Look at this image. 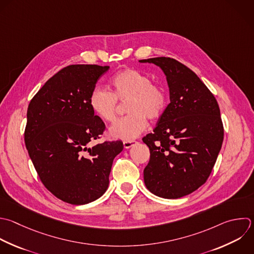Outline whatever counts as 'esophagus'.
<instances>
[{"label":"esophagus","mask_w":254,"mask_h":254,"mask_svg":"<svg viewBox=\"0 0 254 254\" xmlns=\"http://www.w3.org/2000/svg\"><path fill=\"white\" fill-rule=\"evenodd\" d=\"M136 143H137V142H136L135 140L124 141V142H123V146H124V148H125V149H129V148H131L132 146H134Z\"/></svg>","instance_id":"esophagus-1"}]
</instances>
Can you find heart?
<instances>
[{"mask_svg":"<svg viewBox=\"0 0 254 254\" xmlns=\"http://www.w3.org/2000/svg\"><path fill=\"white\" fill-rule=\"evenodd\" d=\"M111 92L95 87L89 95V105L94 114L105 122L117 118V101L126 103V117L109 129V136L130 141L147 128V120L157 121L167 107L164 88L152 82L146 73L127 68L116 73L110 82Z\"/></svg>","mask_w":254,"mask_h":254,"instance_id":"heart-1","label":"heart"}]
</instances>
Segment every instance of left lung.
Instances as JSON below:
<instances>
[{
  "mask_svg": "<svg viewBox=\"0 0 254 254\" xmlns=\"http://www.w3.org/2000/svg\"><path fill=\"white\" fill-rule=\"evenodd\" d=\"M164 71L170 103L153 133L142 140L150 149L144 182L164 198L185 196L209 177L223 141V125L216 99L189 67L171 58H154Z\"/></svg>",
  "mask_w": 254,
  "mask_h": 254,
  "instance_id": "8db88e82",
  "label": "left lung"
}]
</instances>
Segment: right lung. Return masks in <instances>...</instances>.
<instances>
[{"label": "right lung", "instance_id": "obj_1", "mask_svg": "<svg viewBox=\"0 0 254 254\" xmlns=\"http://www.w3.org/2000/svg\"><path fill=\"white\" fill-rule=\"evenodd\" d=\"M109 66L72 64L51 77L31 100L25 129L30 158L44 186L58 198L85 204L108 188L121 141L89 147L105 130L89 95Z\"/></svg>", "mask_w": 254, "mask_h": 254}]
</instances>
